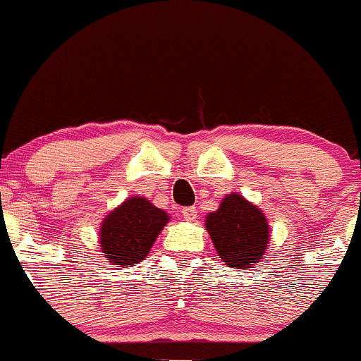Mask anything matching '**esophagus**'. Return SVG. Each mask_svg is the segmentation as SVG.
Segmentation results:
<instances>
[{
  "label": "esophagus",
  "mask_w": 361,
  "mask_h": 361,
  "mask_svg": "<svg viewBox=\"0 0 361 361\" xmlns=\"http://www.w3.org/2000/svg\"><path fill=\"white\" fill-rule=\"evenodd\" d=\"M183 218L188 219V221H193V219H197V207H184Z\"/></svg>",
  "instance_id": "1"
}]
</instances>
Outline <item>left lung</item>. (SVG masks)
Segmentation results:
<instances>
[{"label":"left lung","mask_w":361,"mask_h":361,"mask_svg":"<svg viewBox=\"0 0 361 361\" xmlns=\"http://www.w3.org/2000/svg\"><path fill=\"white\" fill-rule=\"evenodd\" d=\"M205 226L219 259L228 267L246 269L266 253L269 241L266 218L241 195L223 198L218 211L207 216Z\"/></svg>","instance_id":"1"}]
</instances>
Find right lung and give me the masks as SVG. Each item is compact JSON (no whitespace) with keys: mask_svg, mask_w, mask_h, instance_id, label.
<instances>
[{"mask_svg":"<svg viewBox=\"0 0 361 361\" xmlns=\"http://www.w3.org/2000/svg\"><path fill=\"white\" fill-rule=\"evenodd\" d=\"M168 214L149 200L133 197L109 212L101 226V246L111 266H135L149 255L168 223Z\"/></svg>","mask_w":361,"mask_h":361,"instance_id":"obj_1","label":"right lung"}]
</instances>
